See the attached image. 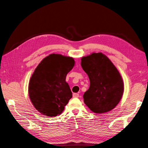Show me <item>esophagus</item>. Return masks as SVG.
<instances>
[{
	"instance_id": "1",
	"label": "esophagus",
	"mask_w": 148,
	"mask_h": 148,
	"mask_svg": "<svg viewBox=\"0 0 148 148\" xmlns=\"http://www.w3.org/2000/svg\"><path fill=\"white\" fill-rule=\"evenodd\" d=\"M73 97H79V95L78 93H73Z\"/></svg>"
}]
</instances>
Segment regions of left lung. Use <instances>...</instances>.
Segmentation results:
<instances>
[{
	"instance_id": "obj_1",
	"label": "left lung",
	"mask_w": 148,
	"mask_h": 148,
	"mask_svg": "<svg viewBox=\"0 0 148 148\" xmlns=\"http://www.w3.org/2000/svg\"><path fill=\"white\" fill-rule=\"evenodd\" d=\"M81 66L88 75L89 89L84 95L85 104L96 113L112 110L121 100L124 84L119 71L102 53L82 58Z\"/></svg>"
}]
</instances>
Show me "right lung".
<instances>
[{
	"label": "right lung",
	"mask_w": 148,
	"mask_h": 148,
	"mask_svg": "<svg viewBox=\"0 0 148 148\" xmlns=\"http://www.w3.org/2000/svg\"><path fill=\"white\" fill-rule=\"evenodd\" d=\"M74 63L73 58L53 53L35 69L30 80L29 93L33 105L41 114L54 117L64 110L73 97L66 77Z\"/></svg>",
	"instance_id": "obj_1"
}]
</instances>
